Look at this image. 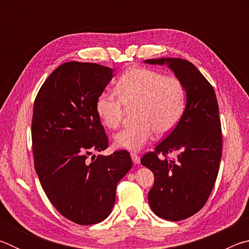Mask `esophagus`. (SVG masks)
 Wrapping results in <instances>:
<instances>
[{
  "mask_svg": "<svg viewBox=\"0 0 249 249\" xmlns=\"http://www.w3.org/2000/svg\"><path fill=\"white\" fill-rule=\"evenodd\" d=\"M130 157H132L133 162H134V163H136V165H138V163L141 162V157H140V156H138L137 154L132 153V154H130Z\"/></svg>",
  "mask_w": 249,
  "mask_h": 249,
  "instance_id": "esophagus-1",
  "label": "esophagus"
}]
</instances>
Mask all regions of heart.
Returning a JSON list of instances; mask_svg holds the SVG:
<instances>
[{
	"instance_id": "heart-1",
	"label": "heart",
	"mask_w": 249,
	"mask_h": 249,
	"mask_svg": "<svg viewBox=\"0 0 249 249\" xmlns=\"http://www.w3.org/2000/svg\"><path fill=\"white\" fill-rule=\"evenodd\" d=\"M116 98L101 93L95 101V112L109 129L121 125L126 109H133L134 123L115 134L117 148L138 151L153 138L171 132L182 117L187 104L183 82L174 75H162L146 68L129 69L115 84Z\"/></svg>"
}]
</instances>
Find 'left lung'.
<instances>
[{
	"instance_id": "obj_1",
	"label": "left lung",
	"mask_w": 249,
	"mask_h": 249,
	"mask_svg": "<svg viewBox=\"0 0 249 249\" xmlns=\"http://www.w3.org/2000/svg\"><path fill=\"white\" fill-rule=\"evenodd\" d=\"M144 62L166 65L187 90V104L179 123L141 160L155 176L148 193L153 212L167 221H181L203 208L218 174L222 130L216 95L199 69L185 59L158 58ZM171 152L177 154L176 160L162 157Z\"/></svg>"
}]
</instances>
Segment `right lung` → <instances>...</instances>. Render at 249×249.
<instances>
[{
  "label": "right lung",
  "instance_id": "add662e5",
  "mask_svg": "<svg viewBox=\"0 0 249 249\" xmlns=\"http://www.w3.org/2000/svg\"><path fill=\"white\" fill-rule=\"evenodd\" d=\"M113 71L90 62H66L46 79L34 103V163L41 187L58 212L80 225L109 215L117 183L133 166L126 150L88 160L108 146L95 101Z\"/></svg>",
  "mask_w": 249,
  "mask_h": 249
}]
</instances>
